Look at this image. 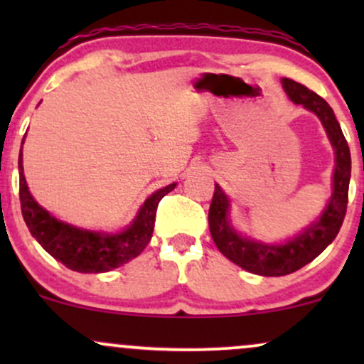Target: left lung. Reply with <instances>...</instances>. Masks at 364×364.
Listing matches in <instances>:
<instances>
[{"mask_svg": "<svg viewBox=\"0 0 364 364\" xmlns=\"http://www.w3.org/2000/svg\"><path fill=\"white\" fill-rule=\"evenodd\" d=\"M282 87L292 102L303 104L306 109L318 116L336 149L333 191L323 214L310 228L304 229L301 235L287 241L286 245H263L241 237L231 228L228 220L229 200L219 185H215L210 208H208V228L219 252L241 269L252 274L265 275V277H279V275L296 272L310 263L313 258L318 257L336 240L344 223L346 208H348L350 179L349 145L332 107L318 94L291 78H282Z\"/></svg>", "mask_w": 364, "mask_h": 364, "instance_id": "8db88e82", "label": "left lung"}]
</instances>
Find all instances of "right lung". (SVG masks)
Returning <instances> with one entry per match:
<instances>
[{
	"mask_svg": "<svg viewBox=\"0 0 364 364\" xmlns=\"http://www.w3.org/2000/svg\"><path fill=\"white\" fill-rule=\"evenodd\" d=\"M18 173L20 207L31 235L53 258L75 272L83 274L109 272L139 257L152 237L159 202L176 186V183H173L150 195L127 231L119 235H102L61 223L37 205L25 183L22 150L18 156Z\"/></svg>",
	"mask_w": 364,
	"mask_h": 364,
	"instance_id": "add662e5",
	"label": "right lung"
}]
</instances>
